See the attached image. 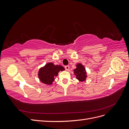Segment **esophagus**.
<instances>
[{"mask_svg":"<svg viewBox=\"0 0 129 129\" xmlns=\"http://www.w3.org/2000/svg\"><path fill=\"white\" fill-rule=\"evenodd\" d=\"M64 67H65V69H66V71H68L69 69V66H66Z\"/></svg>","mask_w":129,"mask_h":129,"instance_id":"obj_1","label":"esophagus"}]
</instances>
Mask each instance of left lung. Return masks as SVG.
<instances>
[{"instance_id":"8db88e82","label":"left lung","mask_w":129,"mask_h":129,"mask_svg":"<svg viewBox=\"0 0 129 129\" xmlns=\"http://www.w3.org/2000/svg\"><path fill=\"white\" fill-rule=\"evenodd\" d=\"M76 68L74 69V73L76 76V79L79 81L83 82L86 80L87 77V73L84 66L81 63H77Z\"/></svg>"}]
</instances>
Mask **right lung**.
Wrapping results in <instances>:
<instances>
[{
    "instance_id": "right-lung-1",
    "label": "right lung",
    "mask_w": 129,
    "mask_h": 129,
    "mask_svg": "<svg viewBox=\"0 0 129 129\" xmlns=\"http://www.w3.org/2000/svg\"><path fill=\"white\" fill-rule=\"evenodd\" d=\"M64 71V68L60 65H55L52 62L40 68L38 72V77L42 83L52 85L60 71Z\"/></svg>"
}]
</instances>
